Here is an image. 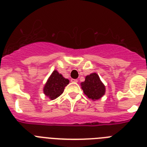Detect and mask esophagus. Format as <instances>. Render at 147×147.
Listing matches in <instances>:
<instances>
[{"label":"esophagus","mask_w":147,"mask_h":147,"mask_svg":"<svg viewBox=\"0 0 147 147\" xmlns=\"http://www.w3.org/2000/svg\"><path fill=\"white\" fill-rule=\"evenodd\" d=\"M71 82H78V80H74V79H72V80H71Z\"/></svg>","instance_id":"1"}]
</instances>
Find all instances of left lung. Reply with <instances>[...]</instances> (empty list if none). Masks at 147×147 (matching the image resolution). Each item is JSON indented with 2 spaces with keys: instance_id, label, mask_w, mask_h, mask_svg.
<instances>
[{
  "instance_id": "1",
  "label": "left lung",
  "mask_w": 147,
  "mask_h": 147,
  "mask_svg": "<svg viewBox=\"0 0 147 147\" xmlns=\"http://www.w3.org/2000/svg\"><path fill=\"white\" fill-rule=\"evenodd\" d=\"M82 89L88 98L96 101L102 98L105 93V86L96 73H92L85 77L81 83Z\"/></svg>"
}]
</instances>
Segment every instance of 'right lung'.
I'll list each match as a JSON object with an SVG mask.
<instances>
[{"instance_id": "obj_1", "label": "right lung", "mask_w": 147, "mask_h": 147, "mask_svg": "<svg viewBox=\"0 0 147 147\" xmlns=\"http://www.w3.org/2000/svg\"><path fill=\"white\" fill-rule=\"evenodd\" d=\"M68 84L69 80L63 77L57 70H54L44 85L43 93L49 99L54 100L63 93L65 88Z\"/></svg>"}]
</instances>
